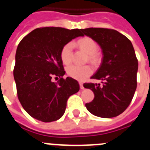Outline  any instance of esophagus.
I'll return each instance as SVG.
<instances>
[{"instance_id":"1","label":"esophagus","mask_w":150,"mask_h":150,"mask_svg":"<svg viewBox=\"0 0 150 150\" xmlns=\"http://www.w3.org/2000/svg\"><path fill=\"white\" fill-rule=\"evenodd\" d=\"M79 84H80V87H81V89H84L83 84L82 83H81V82H80V83H79Z\"/></svg>"}]
</instances>
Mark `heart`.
<instances>
[{"mask_svg": "<svg viewBox=\"0 0 150 150\" xmlns=\"http://www.w3.org/2000/svg\"><path fill=\"white\" fill-rule=\"evenodd\" d=\"M77 44L80 48L88 55L90 61L93 63H96L99 60V56L97 53L98 49L97 42L89 37H83L77 42ZM72 43H67L62 47L61 50L60 56L62 62L64 64H69L72 60ZM67 73L71 78L78 81H83L86 79L92 73V68L88 65L78 66V65H70L67 68Z\"/></svg>", "mask_w": 150, "mask_h": 150, "instance_id": "1", "label": "heart"}]
</instances>
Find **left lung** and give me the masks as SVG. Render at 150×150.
I'll return each mask as SVG.
<instances>
[{
  "label": "left lung",
  "mask_w": 150,
  "mask_h": 150,
  "mask_svg": "<svg viewBox=\"0 0 150 150\" xmlns=\"http://www.w3.org/2000/svg\"><path fill=\"white\" fill-rule=\"evenodd\" d=\"M81 30L100 46L103 56L100 68L91 78L102 80L103 85L83 84L94 94V100L86 103V107L97 117H117L128 107L137 87L139 64L133 45L114 29L89 28Z\"/></svg>",
  "instance_id": "8db88e82"
}]
</instances>
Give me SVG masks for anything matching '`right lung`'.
<instances>
[{"instance_id":"right-lung-1","label":"right lung","mask_w":150,"mask_h":150,"mask_svg":"<svg viewBox=\"0 0 150 150\" xmlns=\"http://www.w3.org/2000/svg\"><path fill=\"white\" fill-rule=\"evenodd\" d=\"M81 29L39 28L20 41L15 55L14 78L17 97L28 114L50 122L64 115L68 98L78 92L79 84L65 74L60 53L62 47L78 36ZM59 76L57 82L52 78Z\"/></svg>"}]
</instances>
